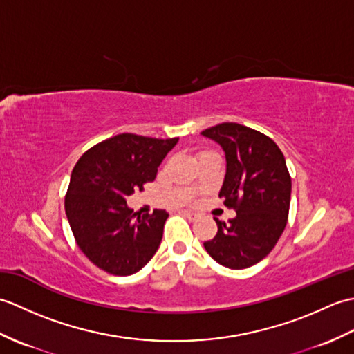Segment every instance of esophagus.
<instances>
[{
    "mask_svg": "<svg viewBox=\"0 0 354 354\" xmlns=\"http://www.w3.org/2000/svg\"><path fill=\"white\" fill-rule=\"evenodd\" d=\"M183 214H184L185 217H189L190 221H196V219H198V214L193 213V212H189V209H185V212H183Z\"/></svg>",
    "mask_w": 354,
    "mask_h": 354,
    "instance_id": "obj_1",
    "label": "esophagus"
}]
</instances>
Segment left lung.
<instances>
[{
	"label": "left lung",
	"mask_w": 354,
	"mask_h": 354,
	"mask_svg": "<svg viewBox=\"0 0 354 354\" xmlns=\"http://www.w3.org/2000/svg\"><path fill=\"white\" fill-rule=\"evenodd\" d=\"M201 133L225 152L219 198L237 213L228 225L214 217L217 234L204 248L225 268H250L274 250L288 223L292 183L286 160L272 140L251 127L221 123Z\"/></svg>",
	"instance_id": "8db88e82"
}]
</instances>
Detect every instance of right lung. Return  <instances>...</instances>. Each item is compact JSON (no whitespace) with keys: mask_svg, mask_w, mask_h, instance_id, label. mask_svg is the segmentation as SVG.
Returning <instances> with one entry per match:
<instances>
[{"mask_svg":"<svg viewBox=\"0 0 354 354\" xmlns=\"http://www.w3.org/2000/svg\"><path fill=\"white\" fill-rule=\"evenodd\" d=\"M178 140L120 133L89 149L74 165L66 219L82 252L104 272H138L160 246L169 214L164 209L133 213L126 198L153 181Z\"/></svg>","mask_w":354,"mask_h":354,"instance_id":"right-lung-1","label":"right lung"}]
</instances>
